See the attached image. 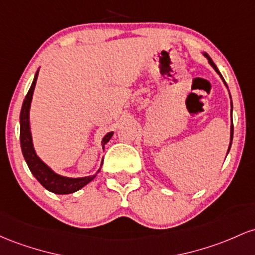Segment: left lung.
<instances>
[{
  "label": "left lung",
  "instance_id": "obj_1",
  "mask_svg": "<svg viewBox=\"0 0 255 255\" xmlns=\"http://www.w3.org/2000/svg\"><path fill=\"white\" fill-rule=\"evenodd\" d=\"M204 55L206 56V58H207V60H208V62H210V65H211V66H212V67L214 68V70H216V72L219 74V76H220V78H222V79H223V82H224V84H225V85H227V83H225V81H224V78H223V76H222V74H220V72H219V70H218V68H217V66H216V64H214V62H213V60H212V59H211V58H210V56H208V54H206V53H204ZM227 87H228V85H227ZM230 97H231V96H230ZM231 114H233V101H231ZM231 117H233V116H231ZM230 131H231V132H230V144H229V149H228V153H229V150H230V148H231V143H233V136H234V125H233V124H231V128H230ZM227 155H228V154H227Z\"/></svg>",
  "mask_w": 255,
  "mask_h": 255
}]
</instances>
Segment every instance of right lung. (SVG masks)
I'll return each instance as SVG.
<instances>
[{"label": "right lung", "mask_w": 255, "mask_h": 255, "mask_svg": "<svg viewBox=\"0 0 255 255\" xmlns=\"http://www.w3.org/2000/svg\"><path fill=\"white\" fill-rule=\"evenodd\" d=\"M37 77H38V71L35 74V78H33L32 84H31L30 89H28L27 95L25 96V100L21 106V112H20V145H21L22 155H24L25 161H26L31 172H32L37 181L41 183L45 189L54 194H60V195L74 193V191L82 189L84 185H87L88 183L93 181L96 177V174L88 177H81V178H70V177L60 176V174L54 172L49 166L45 165L37 156L35 148H33L32 144V136H31L30 131V120H28L30 119V107L31 101H32L33 90H35L36 87ZM112 136L113 131L112 132H108L104 137V139H102V148L104 149L105 144L110 141ZM100 170L96 173H99Z\"/></svg>", "instance_id": "add662e5"}]
</instances>
